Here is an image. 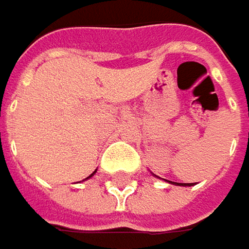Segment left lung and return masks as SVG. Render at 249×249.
Returning <instances> with one entry per match:
<instances>
[{
    "mask_svg": "<svg viewBox=\"0 0 249 249\" xmlns=\"http://www.w3.org/2000/svg\"><path fill=\"white\" fill-rule=\"evenodd\" d=\"M173 183V181H171ZM173 184H178V186H191L193 183H173Z\"/></svg>",
    "mask_w": 249,
    "mask_h": 249,
    "instance_id": "left-lung-1",
    "label": "left lung"
}]
</instances>
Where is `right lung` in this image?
<instances>
[{
    "label": "right lung",
    "mask_w": 249,
    "mask_h": 249,
    "mask_svg": "<svg viewBox=\"0 0 249 249\" xmlns=\"http://www.w3.org/2000/svg\"><path fill=\"white\" fill-rule=\"evenodd\" d=\"M92 176H93V174H90V176H89V177H92ZM89 177H88V178H89Z\"/></svg>",
    "instance_id": "1"
}]
</instances>
